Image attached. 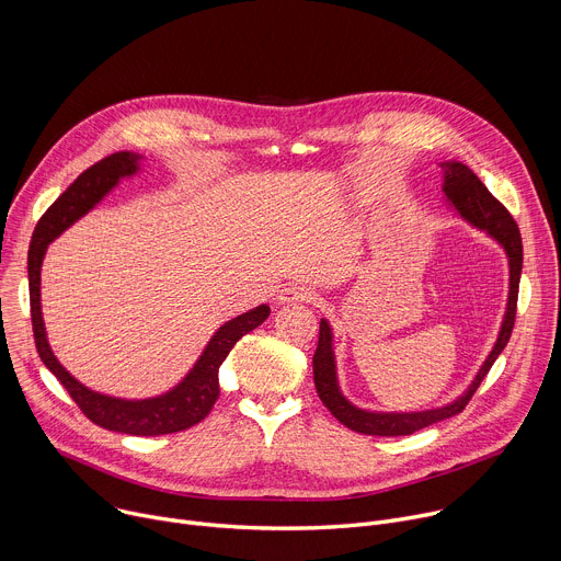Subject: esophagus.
I'll use <instances>...</instances> for the list:
<instances>
[{
    "label": "esophagus",
    "instance_id": "1",
    "mask_svg": "<svg viewBox=\"0 0 561 561\" xmlns=\"http://www.w3.org/2000/svg\"><path fill=\"white\" fill-rule=\"evenodd\" d=\"M317 293L308 286H284L277 293V304H290V301H314Z\"/></svg>",
    "mask_w": 561,
    "mask_h": 561
}]
</instances>
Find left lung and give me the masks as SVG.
I'll return each instance as SVG.
<instances>
[{
    "label": "left lung",
    "instance_id": "left-lung-1",
    "mask_svg": "<svg viewBox=\"0 0 561 561\" xmlns=\"http://www.w3.org/2000/svg\"><path fill=\"white\" fill-rule=\"evenodd\" d=\"M444 171V195L450 202V206L474 228L486 230L493 239L504 247L506 257H508V268H511V284H508V304H506V314L502 322L500 337L486 357V362L479 368L474 375L472 383L468 390L457 397L455 402L442 407V409H431V411H420V413H375V411H364L353 407L348 399L342 394L340 383H337V370H335V353H333V331L329 327L327 319L319 322V342L317 351L312 355V375H314V388L319 399H322L324 407L340 420L346 428L362 433V435H379V437H397V435H413L415 431H422L431 424H437L442 420H448L466 409L470 402V397L474 390L482 383V379L489 375L491 366L500 357V353L506 348L513 327H515V312H517V293H519V277H522V234L511 217V213L504 208L502 202H497L491 191L482 184L466 164L461 162H442L439 164Z\"/></svg>",
    "mask_w": 561,
    "mask_h": 561
}]
</instances>
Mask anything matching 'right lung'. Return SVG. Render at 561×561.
<instances>
[{
  "instance_id": "right-lung-1",
  "label": "right lung",
  "mask_w": 561,
  "mask_h": 561,
  "mask_svg": "<svg viewBox=\"0 0 561 561\" xmlns=\"http://www.w3.org/2000/svg\"><path fill=\"white\" fill-rule=\"evenodd\" d=\"M141 154L119 150L98 164L87 169L79 175L39 217L31 249H28V293H31V319H33V335L35 346L46 364V368L59 379V383L68 390L72 402L79 407L93 424L126 433V435H169L186 431L199 424L219 397V366L228 357L230 348L242 340L247 333L255 331L268 317L271 308L266 304L239 314L226 322L208 342L202 357L193 366V370L169 392L150 397V399H117L108 394H100L84 383H79L53 355L46 329L42 319V299H39V271L42 260L46 255L48 244L59 237L70 224L79 217H84L95 204L108 195L122 178H130L139 171Z\"/></svg>"
}]
</instances>
